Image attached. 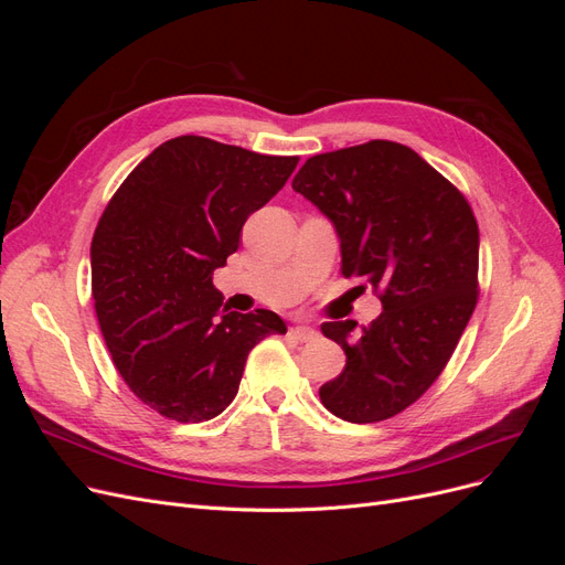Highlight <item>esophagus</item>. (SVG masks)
<instances>
[{
	"mask_svg": "<svg viewBox=\"0 0 565 565\" xmlns=\"http://www.w3.org/2000/svg\"><path fill=\"white\" fill-rule=\"evenodd\" d=\"M292 337L297 341H313L318 337V332L313 328H309V324H297V328H292Z\"/></svg>",
	"mask_w": 565,
	"mask_h": 565,
	"instance_id": "34e87169",
	"label": "esophagus"
}]
</instances>
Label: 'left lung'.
<instances>
[{
  "instance_id": "left-lung-1",
  "label": "left lung",
  "mask_w": 565,
  "mask_h": 565,
  "mask_svg": "<svg viewBox=\"0 0 565 565\" xmlns=\"http://www.w3.org/2000/svg\"><path fill=\"white\" fill-rule=\"evenodd\" d=\"M292 188L332 218L341 276L382 299L377 320L322 322L347 353L320 401L339 419L384 422L419 401L446 370L478 301V224L455 183L396 141L322 152Z\"/></svg>"
}]
</instances>
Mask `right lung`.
Listing matches in <instances>:
<instances>
[{"mask_svg":"<svg viewBox=\"0 0 565 565\" xmlns=\"http://www.w3.org/2000/svg\"><path fill=\"white\" fill-rule=\"evenodd\" d=\"M297 162L177 136L134 169L100 214L92 241L96 318L125 384L162 417L198 424L224 413L249 351L287 332L273 311L221 309L212 273Z\"/></svg>","mask_w":565,"mask_h":565,"instance_id":"1","label":"right lung"}]
</instances>
